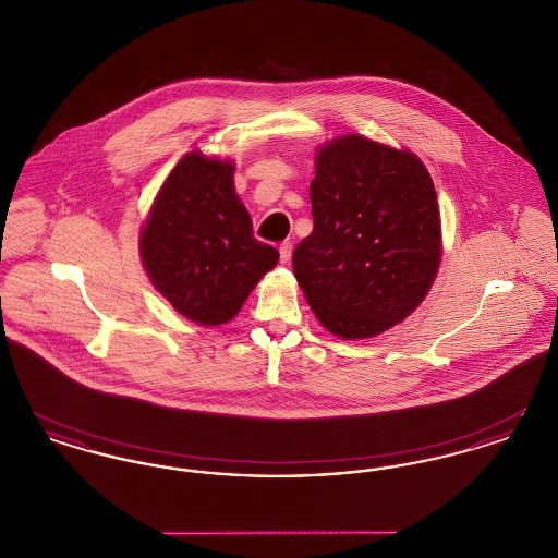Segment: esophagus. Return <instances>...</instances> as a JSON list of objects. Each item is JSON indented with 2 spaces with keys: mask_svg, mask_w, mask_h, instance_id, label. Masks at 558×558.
<instances>
[{
  "mask_svg": "<svg viewBox=\"0 0 558 558\" xmlns=\"http://www.w3.org/2000/svg\"><path fill=\"white\" fill-rule=\"evenodd\" d=\"M292 244L291 242H282L280 244V262L282 264H289L291 262Z\"/></svg>",
  "mask_w": 558,
  "mask_h": 558,
  "instance_id": "34e87169",
  "label": "esophagus"
}]
</instances>
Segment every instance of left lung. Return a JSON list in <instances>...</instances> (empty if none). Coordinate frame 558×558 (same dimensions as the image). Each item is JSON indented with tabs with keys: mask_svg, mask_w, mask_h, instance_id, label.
<instances>
[{
	"mask_svg": "<svg viewBox=\"0 0 558 558\" xmlns=\"http://www.w3.org/2000/svg\"><path fill=\"white\" fill-rule=\"evenodd\" d=\"M314 230L292 271L319 324L371 339L408 318L441 264V215L425 162L405 148L347 133L316 150Z\"/></svg>",
	"mask_w": 558,
	"mask_h": 558,
	"instance_id": "8db88e82",
	"label": "left lung"
}]
</instances>
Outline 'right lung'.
Returning <instances> with one entry per match:
<instances>
[{
  "label": "right lung",
  "instance_id": "obj_1",
  "mask_svg": "<svg viewBox=\"0 0 558 558\" xmlns=\"http://www.w3.org/2000/svg\"><path fill=\"white\" fill-rule=\"evenodd\" d=\"M234 160L192 150L171 169L140 228V257L178 314L221 326L274 269L280 253L253 236L234 187Z\"/></svg>",
  "mask_w": 558,
  "mask_h": 558
}]
</instances>
